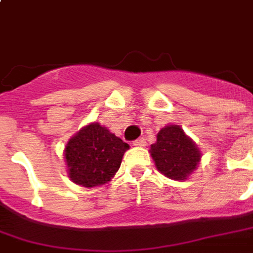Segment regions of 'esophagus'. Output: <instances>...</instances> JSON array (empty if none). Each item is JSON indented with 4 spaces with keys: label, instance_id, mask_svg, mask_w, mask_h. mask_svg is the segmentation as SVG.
<instances>
[{
    "label": "esophagus",
    "instance_id": "1",
    "mask_svg": "<svg viewBox=\"0 0 253 253\" xmlns=\"http://www.w3.org/2000/svg\"><path fill=\"white\" fill-rule=\"evenodd\" d=\"M132 145H134V146H138V148H141V146H145V145H146V142H145L144 138H138L132 142Z\"/></svg>",
    "mask_w": 253,
    "mask_h": 253
}]
</instances>
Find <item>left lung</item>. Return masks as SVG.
Listing matches in <instances>:
<instances>
[{"label": "left lung", "mask_w": 253, "mask_h": 253, "mask_svg": "<svg viewBox=\"0 0 253 253\" xmlns=\"http://www.w3.org/2000/svg\"><path fill=\"white\" fill-rule=\"evenodd\" d=\"M149 152L157 169L175 181L188 179L201 159L197 145L178 125L166 126L157 132V141Z\"/></svg>", "instance_id": "left-lung-1"}]
</instances>
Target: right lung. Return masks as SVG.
<instances>
[{"mask_svg": "<svg viewBox=\"0 0 253 253\" xmlns=\"http://www.w3.org/2000/svg\"><path fill=\"white\" fill-rule=\"evenodd\" d=\"M128 144L100 123H90L72 137L64 149L68 176L74 183L96 188L111 181Z\"/></svg>", "mask_w": 253, "mask_h": 253, "instance_id": "right-lung-1", "label": "right lung"}]
</instances>
